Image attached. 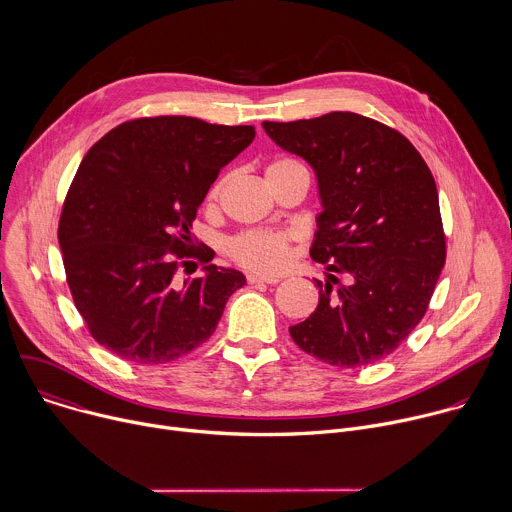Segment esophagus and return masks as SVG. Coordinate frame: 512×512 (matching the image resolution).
<instances>
[{"label":"esophagus","mask_w":512,"mask_h":512,"mask_svg":"<svg viewBox=\"0 0 512 512\" xmlns=\"http://www.w3.org/2000/svg\"><path fill=\"white\" fill-rule=\"evenodd\" d=\"M247 281H249L251 285H255V283H279L281 279H279V277H275V275H259V273H249V275H247Z\"/></svg>","instance_id":"obj_1"}]
</instances>
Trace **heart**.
I'll use <instances>...</instances> for the list:
<instances>
[{
  "label": "heart",
  "instance_id": "1",
  "mask_svg": "<svg viewBox=\"0 0 512 512\" xmlns=\"http://www.w3.org/2000/svg\"><path fill=\"white\" fill-rule=\"evenodd\" d=\"M298 164L294 160L287 158H279L275 160L267 170L271 168H281V166H291ZM223 190V182H216L210 192H208V200H216L218 194ZM294 233H275V231H247L237 235L229 247L227 253L229 257L251 271L257 273H279L283 271L289 261H291V245H294Z\"/></svg>",
  "mask_w": 512,
  "mask_h": 512
}]
</instances>
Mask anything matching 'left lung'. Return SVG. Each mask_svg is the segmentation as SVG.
<instances>
[{
    "label": "left lung",
    "instance_id": "8db88e82",
    "mask_svg": "<svg viewBox=\"0 0 512 512\" xmlns=\"http://www.w3.org/2000/svg\"><path fill=\"white\" fill-rule=\"evenodd\" d=\"M263 129L312 166L322 202L310 255L328 281L316 279L318 308L289 326L291 338L332 367L385 358L425 316L446 263L427 164L405 135L350 111Z\"/></svg>",
    "mask_w": 512,
    "mask_h": 512
}]
</instances>
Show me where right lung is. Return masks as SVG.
<instances>
[{"label": "right lung", "instance_id": "obj_1", "mask_svg": "<svg viewBox=\"0 0 512 512\" xmlns=\"http://www.w3.org/2000/svg\"><path fill=\"white\" fill-rule=\"evenodd\" d=\"M255 139L253 125H212L162 115L125 121L83 158L58 223L72 300L91 336L137 364H164L206 342L227 300L243 287L237 269L192 249V221L210 184ZM198 256L205 275L180 284Z\"/></svg>", "mask_w": 512, "mask_h": 512}]
</instances>
